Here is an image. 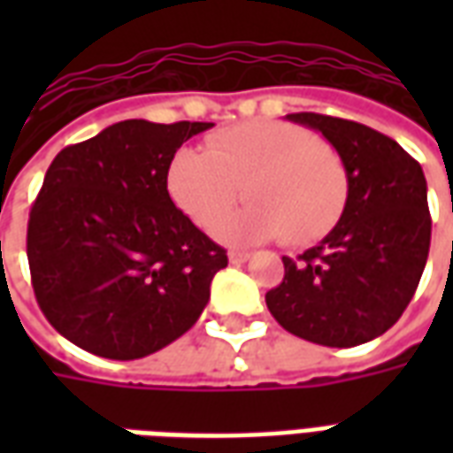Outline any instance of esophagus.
<instances>
[{
	"label": "esophagus",
	"instance_id": "1",
	"mask_svg": "<svg viewBox=\"0 0 453 453\" xmlns=\"http://www.w3.org/2000/svg\"><path fill=\"white\" fill-rule=\"evenodd\" d=\"M227 259H230L233 265H242V262L250 259V252H237V250H230V252H227Z\"/></svg>",
	"mask_w": 453,
	"mask_h": 453
}]
</instances>
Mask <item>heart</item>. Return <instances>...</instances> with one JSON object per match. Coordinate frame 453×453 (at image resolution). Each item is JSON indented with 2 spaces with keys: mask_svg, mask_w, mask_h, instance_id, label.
Wrapping results in <instances>:
<instances>
[{
  "mask_svg": "<svg viewBox=\"0 0 453 453\" xmlns=\"http://www.w3.org/2000/svg\"><path fill=\"white\" fill-rule=\"evenodd\" d=\"M172 201L201 230H213L240 196L252 206L220 227L235 245L284 235L305 247L333 233L349 198L340 152L286 120H245L208 138V152L181 148L167 169Z\"/></svg>",
  "mask_w": 453,
  "mask_h": 453,
  "instance_id": "obj_1",
  "label": "heart"
}]
</instances>
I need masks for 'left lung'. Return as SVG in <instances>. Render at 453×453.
I'll return each instance as SVG.
<instances>
[{"label":"left lung","instance_id":"1","mask_svg":"<svg viewBox=\"0 0 453 453\" xmlns=\"http://www.w3.org/2000/svg\"><path fill=\"white\" fill-rule=\"evenodd\" d=\"M286 119L330 140L349 198L320 245L284 257V281L266 294V308L301 340L357 347L398 323L415 296L432 237L427 181L418 159L364 123L311 111Z\"/></svg>","mask_w":453,"mask_h":453}]
</instances>
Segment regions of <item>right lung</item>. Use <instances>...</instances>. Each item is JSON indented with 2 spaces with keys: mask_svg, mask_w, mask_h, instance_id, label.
<instances>
[{
  "mask_svg": "<svg viewBox=\"0 0 453 453\" xmlns=\"http://www.w3.org/2000/svg\"><path fill=\"white\" fill-rule=\"evenodd\" d=\"M213 123L130 119L67 145L31 206L26 255L58 333L104 359H140L187 333L226 250L169 198L167 169Z\"/></svg>",
  "mask_w": 453,
  "mask_h": 453,
  "instance_id": "1",
  "label": "right lung"
}]
</instances>
